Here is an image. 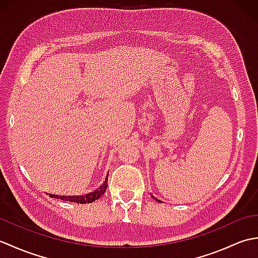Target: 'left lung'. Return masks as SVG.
I'll use <instances>...</instances> for the list:
<instances>
[{
	"mask_svg": "<svg viewBox=\"0 0 258 258\" xmlns=\"http://www.w3.org/2000/svg\"><path fill=\"white\" fill-rule=\"evenodd\" d=\"M151 196H152V197H153V199H154L155 201H157V202H160V203H162V202H161L160 200H157V199H155V197H154V196H153V195H151Z\"/></svg>",
	"mask_w": 258,
	"mask_h": 258,
	"instance_id": "left-lung-1",
	"label": "left lung"
}]
</instances>
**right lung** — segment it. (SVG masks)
<instances>
[{"instance_id":"obj_1","label":"right lung","mask_w":258,"mask_h":258,"mask_svg":"<svg viewBox=\"0 0 258 258\" xmlns=\"http://www.w3.org/2000/svg\"><path fill=\"white\" fill-rule=\"evenodd\" d=\"M107 177H108V173L106 175V178L104 180V183L95 189L94 191H91V193L83 195V196H59V195H53L50 194L51 197H54V199H59L63 201H69V202H74V203H79V204H86V203H93L94 201L98 200L100 197L105 193V190L107 188Z\"/></svg>"}]
</instances>
